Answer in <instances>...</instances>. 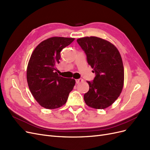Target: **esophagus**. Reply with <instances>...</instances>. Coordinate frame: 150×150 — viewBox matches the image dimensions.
<instances>
[{
    "label": "esophagus",
    "instance_id": "34e87169",
    "mask_svg": "<svg viewBox=\"0 0 150 150\" xmlns=\"http://www.w3.org/2000/svg\"><path fill=\"white\" fill-rule=\"evenodd\" d=\"M75 82H76V83H80V82H83V79H76V80H75Z\"/></svg>",
    "mask_w": 150,
    "mask_h": 150
}]
</instances>
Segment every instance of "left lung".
Instances as JSON below:
<instances>
[{"label":"left lung","instance_id":"1","mask_svg":"<svg viewBox=\"0 0 150 150\" xmlns=\"http://www.w3.org/2000/svg\"><path fill=\"white\" fill-rule=\"evenodd\" d=\"M76 41L96 74L93 81H87L89 91L84 94L85 102L94 109L108 108L120 96L123 88L125 73L121 54L113 44L100 38L84 37Z\"/></svg>","mask_w":150,"mask_h":150}]
</instances>
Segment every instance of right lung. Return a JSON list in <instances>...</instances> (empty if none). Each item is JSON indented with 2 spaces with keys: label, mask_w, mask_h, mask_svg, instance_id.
Here are the masks:
<instances>
[{
  "label": "right lung",
  "mask_w": 150,
  "mask_h": 150,
  "mask_svg": "<svg viewBox=\"0 0 150 150\" xmlns=\"http://www.w3.org/2000/svg\"><path fill=\"white\" fill-rule=\"evenodd\" d=\"M74 38L52 37L38 45L33 51L27 68V81L36 100L48 109L65 104L75 80L63 78L57 74L61 51L74 41Z\"/></svg>",
  "instance_id": "obj_1"
}]
</instances>
